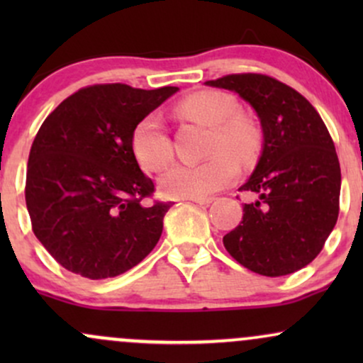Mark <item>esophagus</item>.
I'll list each match as a JSON object with an SVG mask.
<instances>
[{
	"instance_id": "obj_1",
	"label": "esophagus",
	"mask_w": 363,
	"mask_h": 363,
	"mask_svg": "<svg viewBox=\"0 0 363 363\" xmlns=\"http://www.w3.org/2000/svg\"><path fill=\"white\" fill-rule=\"evenodd\" d=\"M189 199L194 203H199V205H210L215 198L213 196H193V198H189Z\"/></svg>"
}]
</instances>
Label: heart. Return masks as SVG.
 <instances>
[{
  "label": "heart",
  "instance_id": "1",
  "mask_svg": "<svg viewBox=\"0 0 363 363\" xmlns=\"http://www.w3.org/2000/svg\"><path fill=\"white\" fill-rule=\"evenodd\" d=\"M179 111L187 119L211 128L206 153L210 157L199 164L174 165L158 184L169 198L210 196L223 189L237 177L240 164L256 160L262 145L259 124L239 112L234 95L208 90L189 95L179 104ZM131 152L145 172H160L174 157L172 141L167 129L155 114L145 116L131 131Z\"/></svg>",
  "mask_w": 363,
  "mask_h": 363
}]
</instances>
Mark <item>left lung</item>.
<instances>
[{
    "label": "left lung",
    "mask_w": 363,
    "mask_h": 363,
    "mask_svg": "<svg viewBox=\"0 0 363 363\" xmlns=\"http://www.w3.org/2000/svg\"><path fill=\"white\" fill-rule=\"evenodd\" d=\"M206 85L239 94L261 121L262 153L239 191L256 194L223 237L228 254L262 277H285L315 259L340 213L341 170L319 112L277 78L237 73Z\"/></svg>",
    "instance_id": "8db88e82"
}]
</instances>
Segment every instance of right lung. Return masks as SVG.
<instances>
[{
	"instance_id": "1",
	"label": "right lung",
	"mask_w": 363,
	"mask_h": 363,
	"mask_svg": "<svg viewBox=\"0 0 363 363\" xmlns=\"http://www.w3.org/2000/svg\"><path fill=\"white\" fill-rule=\"evenodd\" d=\"M177 86L141 90L124 83L80 89L37 131L25 181L32 230L68 272L90 280L118 277L152 252L172 201L131 152L135 124Z\"/></svg>"
}]
</instances>
